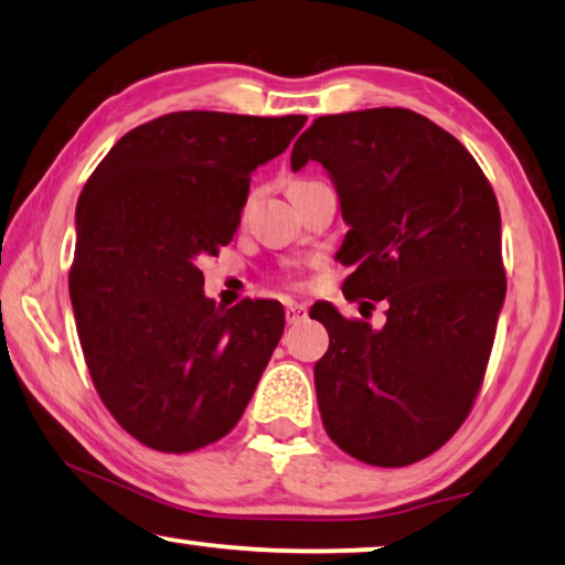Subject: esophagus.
<instances>
[{
  "mask_svg": "<svg viewBox=\"0 0 565 565\" xmlns=\"http://www.w3.org/2000/svg\"><path fill=\"white\" fill-rule=\"evenodd\" d=\"M306 316L308 308L302 306V302H288V306H285V321L288 323H300Z\"/></svg>",
  "mask_w": 565,
  "mask_h": 565,
  "instance_id": "obj_1",
  "label": "esophagus"
}]
</instances>
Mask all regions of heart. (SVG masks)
<instances>
[{
  "instance_id": "heart-1",
  "label": "heart",
  "mask_w": 565,
  "mask_h": 565,
  "mask_svg": "<svg viewBox=\"0 0 565 565\" xmlns=\"http://www.w3.org/2000/svg\"><path fill=\"white\" fill-rule=\"evenodd\" d=\"M292 185H296V183H292Z\"/></svg>"
}]
</instances>
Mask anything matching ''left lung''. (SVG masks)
Masks as SVG:
<instances>
[{
    "label": "left lung",
    "mask_w": 565,
    "mask_h": 565,
    "mask_svg": "<svg viewBox=\"0 0 565 565\" xmlns=\"http://www.w3.org/2000/svg\"><path fill=\"white\" fill-rule=\"evenodd\" d=\"M308 160L349 226L343 296L387 302L382 329L310 308L329 331L313 370L323 428L364 463H415L459 430L484 380L507 290L500 206L469 150L411 109L318 117L290 168Z\"/></svg>",
    "instance_id": "1"
}]
</instances>
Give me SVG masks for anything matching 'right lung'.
Returning <instances> with one entry per match:
<instances>
[{
    "instance_id": "obj_1",
    "label": "right lung",
    "mask_w": 565,
    "mask_h": 565,
    "mask_svg": "<svg viewBox=\"0 0 565 565\" xmlns=\"http://www.w3.org/2000/svg\"><path fill=\"white\" fill-rule=\"evenodd\" d=\"M306 117L173 111L127 132L76 206L71 302L94 387L140 444L185 454L239 423L285 329L277 300L216 308L199 257L232 242L249 175Z\"/></svg>"
}]
</instances>
